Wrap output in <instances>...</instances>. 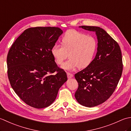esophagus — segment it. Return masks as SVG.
<instances>
[{
	"instance_id": "obj_1",
	"label": "esophagus",
	"mask_w": 131,
	"mask_h": 131,
	"mask_svg": "<svg viewBox=\"0 0 131 131\" xmlns=\"http://www.w3.org/2000/svg\"><path fill=\"white\" fill-rule=\"evenodd\" d=\"M67 76H68V78L70 79V78H71L73 77V75L70 73H67Z\"/></svg>"
}]
</instances>
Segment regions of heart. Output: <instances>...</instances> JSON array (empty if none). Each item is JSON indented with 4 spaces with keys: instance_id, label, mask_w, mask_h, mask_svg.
Wrapping results in <instances>:
<instances>
[{
    "instance_id": "b5f03b06",
    "label": "heart",
    "mask_w": 131,
    "mask_h": 131,
    "mask_svg": "<svg viewBox=\"0 0 131 131\" xmlns=\"http://www.w3.org/2000/svg\"><path fill=\"white\" fill-rule=\"evenodd\" d=\"M61 43L62 46L52 47L51 54L58 65H62L69 54L70 58L62 66L67 70L87 68L94 60L98 47L95 38L74 30L64 35Z\"/></svg>"
}]
</instances>
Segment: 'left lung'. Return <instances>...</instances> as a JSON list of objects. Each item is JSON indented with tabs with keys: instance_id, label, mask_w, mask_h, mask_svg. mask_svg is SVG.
Listing matches in <instances>:
<instances>
[{
	"instance_id": "1",
	"label": "left lung",
	"mask_w": 131,
	"mask_h": 131,
	"mask_svg": "<svg viewBox=\"0 0 131 131\" xmlns=\"http://www.w3.org/2000/svg\"><path fill=\"white\" fill-rule=\"evenodd\" d=\"M79 27L95 32L98 40L92 62L75 74L78 83L75 93L77 101L92 107L104 103L114 92L123 71L122 52L118 43L103 29L90 26Z\"/></svg>"
}]
</instances>
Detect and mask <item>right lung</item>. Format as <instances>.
<instances>
[{"mask_svg":"<svg viewBox=\"0 0 131 131\" xmlns=\"http://www.w3.org/2000/svg\"><path fill=\"white\" fill-rule=\"evenodd\" d=\"M62 33L56 27H30L17 38L8 52L7 73L11 87L30 106H49L67 81L66 72L58 67L51 54ZM55 71L57 74L52 75Z\"/></svg>","mask_w":131,"mask_h":131,"instance_id":"right-lung-1","label":"right lung"}]
</instances>
